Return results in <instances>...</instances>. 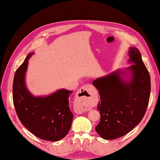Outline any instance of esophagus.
<instances>
[{"mask_svg":"<svg viewBox=\"0 0 160 160\" xmlns=\"http://www.w3.org/2000/svg\"><path fill=\"white\" fill-rule=\"evenodd\" d=\"M96 90L91 85H85L83 86L79 90H78V95L79 97L82 99H91L92 96L95 94ZM86 110V108L83 107H79L76 108V112L78 113H82Z\"/></svg>","mask_w":160,"mask_h":160,"instance_id":"1","label":"esophagus"}]
</instances>
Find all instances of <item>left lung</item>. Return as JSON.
<instances>
[{"label": "left lung", "mask_w": 160, "mask_h": 160, "mask_svg": "<svg viewBox=\"0 0 160 160\" xmlns=\"http://www.w3.org/2000/svg\"><path fill=\"white\" fill-rule=\"evenodd\" d=\"M126 69L131 78L125 80L126 72L118 70L93 81L101 101L97 109L101 119L95 130L102 138L114 139L128 133L144 117L150 95V76L141 52L131 47Z\"/></svg>", "instance_id": "obj_1"}]
</instances>
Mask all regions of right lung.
I'll list each match as a JSON object with an SVG mask.
<instances>
[{
  "instance_id": "1",
  "label": "right lung",
  "mask_w": 160,
  "mask_h": 160,
  "mask_svg": "<svg viewBox=\"0 0 160 160\" xmlns=\"http://www.w3.org/2000/svg\"><path fill=\"white\" fill-rule=\"evenodd\" d=\"M26 57L17 69L13 82V102L20 122L30 132L45 141H58L71 129L73 114L68 97L73 91L61 89L46 97H34L25 86V76L28 60Z\"/></svg>"
}]
</instances>
